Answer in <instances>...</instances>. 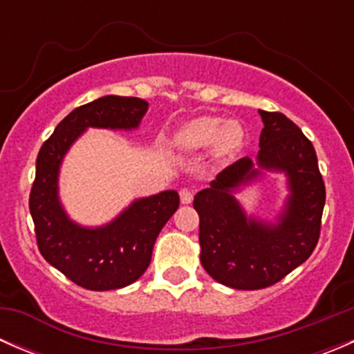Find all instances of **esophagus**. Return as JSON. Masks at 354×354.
<instances>
[{"label":"esophagus","mask_w":354,"mask_h":354,"mask_svg":"<svg viewBox=\"0 0 354 354\" xmlns=\"http://www.w3.org/2000/svg\"><path fill=\"white\" fill-rule=\"evenodd\" d=\"M180 198L181 203H192V200H194V190H190V188H181Z\"/></svg>","instance_id":"34e87169"}]
</instances>
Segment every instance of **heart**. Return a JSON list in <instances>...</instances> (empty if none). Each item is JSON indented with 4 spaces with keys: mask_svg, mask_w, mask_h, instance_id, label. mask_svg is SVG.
Listing matches in <instances>:
<instances>
[{
    "mask_svg": "<svg viewBox=\"0 0 354 354\" xmlns=\"http://www.w3.org/2000/svg\"><path fill=\"white\" fill-rule=\"evenodd\" d=\"M245 140V131L238 121H224L219 116H200L188 121L178 131V147L185 151H203L212 145L216 156H231L240 151Z\"/></svg>",
    "mask_w": 354,
    "mask_h": 354,
    "instance_id": "heart-1",
    "label": "heart"
}]
</instances>
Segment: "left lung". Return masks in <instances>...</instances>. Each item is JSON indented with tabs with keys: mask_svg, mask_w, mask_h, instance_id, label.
<instances>
[{
	"mask_svg": "<svg viewBox=\"0 0 354 354\" xmlns=\"http://www.w3.org/2000/svg\"><path fill=\"white\" fill-rule=\"evenodd\" d=\"M263 128L257 167L250 157L221 171L194 198L200 217V262L212 279L234 289H262L301 266L319 243L326 185L315 149L283 113L259 111ZM260 169L287 174L290 195L276 225L245 216L232 195Z\"/></svg>",
	"mask_w": 354,
	"mask_h": 354,
	"instance_id": "8db88e82",
	"label": "left lung"
}]
</instances>
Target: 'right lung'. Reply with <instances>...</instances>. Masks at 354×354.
<instances>
[{
  "mask_svg": "<svg viewBox=\"0 0 354 354\" xmlns=\"http://www.w3.org/2000/svg\"><path fill=\"white\" fill-rule=\"evenodd\" d=\"M147 109L144 99L121 95H104L80 106L55 128L35 160L28 209L39 252L68 279L91 291L124 288L147 270L156 238L176 212L180 195L166 190L137 198L104 226L84 227L66 216L59 202V166L87 128L133 130Z\"/></svg>",
  "mask_w": 354,
  "mask_h": 354,
  "instance_id": "add662e5",
  "label": "right lung"
}]
</instances>
